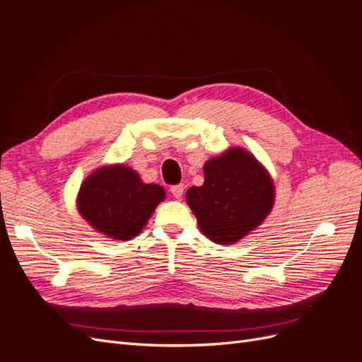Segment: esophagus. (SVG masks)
I'll use <instances>...</instances> for the list:
<instances>
[{"label": "esophagus", "mask_w": 362, "mask_h": 362, "mask_svg": "<svg viewBox=\"0 0 362 362\" xmlns=\"http://www.w3.org/2000/svg\"><path fill=\"white\" fill-rule=\"evenodd\" d=\"M170 192L172 194L175 196L177 199H181L182 194H184V185L182 184H178V185H172L170 187Z\"/></svg>", "instance_id": "34e87169"}]
</instances>
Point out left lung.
I'll use <instances>...</instances> for the list:
<instances>
[{
  "instance_id": "1",
  "label": "left lung",
  "mask_w": 362,
  "mask_h": 362,
  "mask_svg": "<svg viewBox=\"0 0 362 362\" xmlns=\"http://www.w3.org/2000/svg\"><path fill=\"white\" fill-rule=\"evenodd\" d=\"M201 187H190L185 201L202 234L217 245H233L266 221L275 204L269 170L245 148H229L204 164Z\"/></svg>"
}]
</instances>
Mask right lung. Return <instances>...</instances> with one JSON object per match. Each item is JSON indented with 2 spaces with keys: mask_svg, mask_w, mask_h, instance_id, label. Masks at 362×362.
Segmentation results:
<instances>
[{
  "mask_svg": "<svg viewBox=\"0 0 362 362\" xmlns=\"http://www.w3.org/2000/svg\"><path fill=\"white\" fill-rule=\"evenodd\" d=\"M164 199L161 185L144 182L127 164H107L83 181L76 210L96 233L127 242L141 233Z\"/></svg>",
  "mask_w": 362,
  "mask_h": 362,
  "instance_id": "right-lung-1",
  "label": "right lung"
}]
</instances>
